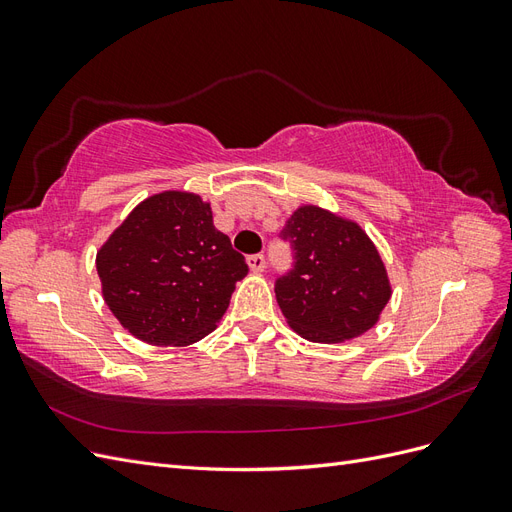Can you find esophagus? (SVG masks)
I'll return each instance as SVG.
<instances>
[{
	"label": "esophagus",
	"mask_w": 512,
	"mask_h": 512,
	"mask_svg": "<svg viewBox=\"0 0 512 512\" xmlns=\"http://www.w3.org/2000/svg\"><path fill=\"white\" fill-rule=\"evenodd\" d=\"M247 265H250V269L254 273H260V271H265V267H267V258L262 254H252V256H247Z\"/></svg>",
	"instance_id": "esophagus-1"
}]
</instances>
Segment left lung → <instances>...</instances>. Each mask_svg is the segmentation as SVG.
Segmentation results:
<instances>
[{
	"mask_svg": "<svg viewBox=\"0 0 512 512\" xmlns=\"http://www.w3.org/2000/svg\"><path fill=\"white\" fill-rule=\"evenodd\" d=\"M277 237L290 245L294 262L275 280V297L294 331L331 344L374 327L391 286L378 250L359 226L301 207Z\"/></svg>",
	"mask_w": 512,
	"mask_h": 512,
	"instance_id": "left-lung-1",
	"label": "left lung"
}]
</instances>
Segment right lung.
I'll list each match as a JSON object with an SVG mask.
<instances>
[{"label": "right lung", "instance_id": "1", "mask_svg": "<svg viewBox=\"0 0 512 512\" xmlns=\"http://www.w3.org/2000/svg\"><path fill=\"white\" fill-rule=\"evenodd\" d=\"M104 301L147 344L183 346L226 314L245 258L194 194L164 192L138 205L96 258Z\"/></svg>", "mask_w": 512, "mask_h": 512}]
</instances>
